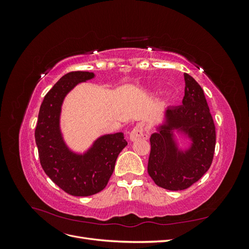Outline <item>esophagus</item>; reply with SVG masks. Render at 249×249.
I'll list each match as a JSON object with an SVG mask.
<instances>
[{"mask_svg": "<svg viewBox=\"0 0 249 249\" xmlns=\"http://www.w3.org/2000/svg\"><path fill=\"white\" fill-rule=\"evenodd\" d=\"M149 137L148 131L144 124H138L134 126V129L130 133V140L136 141L138 139H147Z\"/></svg>", "mask_w": 249, "mask_h": 249, "instance_id": "obj_1", "label": "esophagus"}]
</instances>
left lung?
<instances>
[{
	"mask_svg": "<svg viewBox=\"0 0 249 249\" xmlns=\"http://www.w3.org/2000/svg\"><path fill=\"white\" fill-rule=\"evenodd\" d=\"M183 105L168 107L162 122L150 136L147 172L164 189L189 188L205 175L213 161L215 124L202 88L190 74L184 73ZM178 138L190 141L183 149Z\"/></svg>",
	"mask_w": 249,
	"mask_h": 249,
	"instance_id": "1",
	"label": "left lung"
}]
</instances>
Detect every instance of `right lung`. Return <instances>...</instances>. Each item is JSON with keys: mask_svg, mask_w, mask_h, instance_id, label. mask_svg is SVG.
Here are the masks:
<instances>
[{"mask_svg": "<svg viewBox=\"0 0 249 249\" xmlns=\"http://www.w3.org/2000/svg\"><path fill=\"white\" fill-rule=\"evenodd\" d=\"M95 77L93 72L64 74L44 96L35 130V141L41 167L66 193L89 196L107 186L119 153L126 146L124 133L97 137L83 153L71 149L61 130L62 105L66 95L80 83Z\"/></svg>", "mask_w": 249, "mask_h": 249, "instance_id": "obj_1", "label": "right lung"}]
</instances>
